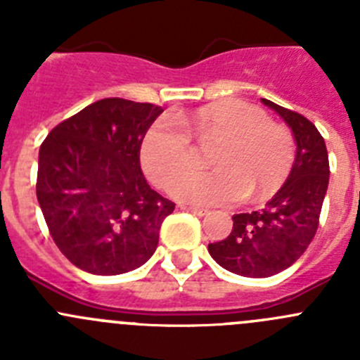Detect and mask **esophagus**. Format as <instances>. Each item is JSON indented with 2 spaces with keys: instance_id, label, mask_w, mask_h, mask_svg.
I'll use <instances>...</instances> for the list:
<instances>
[{
  "instance_id": "1",
  "label": "esophagus",
  "mask_w": 360,
  "mask_h": 360,
  "mask_svg": "<svg viewBox=\"0 0 360 360\" xmlns=\"http://www.w3.org/2000/svg\"><path fill=\"white\" fill-rule=\"evenodd\" d=\"M182 210L191 212V214H196V215H207L208 210L207 208H201V207H193V205H182Z\"/></svg>"
}]
</instances>
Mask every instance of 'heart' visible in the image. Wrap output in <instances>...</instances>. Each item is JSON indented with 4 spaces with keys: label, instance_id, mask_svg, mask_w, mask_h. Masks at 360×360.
Masks as SVG:
<instances>
[{
    "label": "heart",
    "instance_id": "heart-1",
    "mask_svg": "<svg viewBox=\"0 0 360 360\" xmlns=\"http://www.w3.org/2000/svg\"><path fill=\"white\" fill-rule=\"evenodd\" d=\"M191 137L211 150L214 172H193L177 179L169 193L193 205H224L251 196L276 193L295 162V139L286 127L242 101H226L198 111L157 118L141 141L139 159L146 176L166 187L178 174L195 163Z\"/></svg>",
    "mask_w": 360,
    "mask_h": 360
}]
</instances>
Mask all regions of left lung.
<instances>
[{
  "label": "left lung",
  "instance_id": "1",
  "mask_svg": "<svg viewBox=\"0 0 360 360\" xmlns=\"http://www.w3.org/2000/svg\"><path fill=\"white\" fill-rule=\"evenodd\" d=\"M288 123L297 155L286 182L276 196L251 214L233 215V229L221 242L208 244L212 258L244 277H269L297 262L313 240L328 186V155L316 127L295 111L262 98Z\"/></svg>",
  "mask_w": 360,
  "mask_h": 360
}]
</instances>
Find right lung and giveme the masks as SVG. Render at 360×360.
I'll list each match as a JSON object with an SVG mask.
<instances>
[{
    "instance_id": "right-lung-1",
    "label": "right lung",
    "mask_w": 360,
    "mask_h": 360,
    "mask_svg": "<svg viewBox=\"0 0 360 360\" xmlns=\"http://www.w3.org/2000/svg\"><path fill=\"white\" fill-rule=\"evenodd\" d=\"M164 109L102 98L58 123L39 152L37 200L65 258L95 276L148 262L173 201L143 176L139 150Z\"/></svg>"
}]
</instances>
